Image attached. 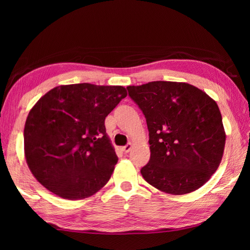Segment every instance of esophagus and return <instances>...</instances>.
Instances as JSON below:
<instances>
[{"mask_svg":"<svg viewBox=\"0 0 250 250\" xmlns=\"http://www.w3.org/2000/svg\"><path fill=\"white\" fill-rule=\"evenodd\" d=\"M132 147H133V145H132L131 143H130V144H126L125 147H122V151H124L125 153H128V152L131 151Z\"/></svg>","mask_w":250,"mask_h":250,"instance_id":"esophagus-1","label":"esophagus"}]
</instances>
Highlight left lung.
Segmentation results:
<instances>
[{
    "label": "left lung",
    "instance_id": "1",
    "mask_svg": "<svg viewBox=\"0 0 250 250\" xmlns=\"http://www.w3.org/2000/svg\"><path fill=\"white\" fill-rule=\"evenodd\" d=\"M145 115L150 159L142 176L163 192L182 195L208 182L221 162L226 132L218 105L187 83L126 87Z\"/></svg>",
    "mask_w": 250,
    "mask_h": 250
}]
</instances>
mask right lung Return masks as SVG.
<instances>
[{
  "label": "right lung",
  "instance_id": "add662e5",
  "mask_svg": "<svg viewBox=\"0 0 250 250\" xmlns=\"http://www.w3.org/2000/svg\"><path fill=\"white\" fill-rule=\"evenodd\" d=\"M122 86L83 83L43 95L25 120L24 157L37 182L65 200H83L107 184L118 157L104 121L122 99Z\"/></svg>",
  "mask_w": 250,
  "mask_h": 250
}]
</instances>
